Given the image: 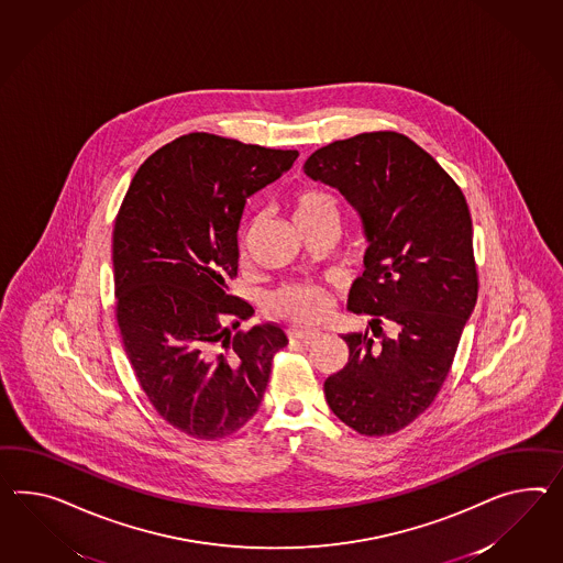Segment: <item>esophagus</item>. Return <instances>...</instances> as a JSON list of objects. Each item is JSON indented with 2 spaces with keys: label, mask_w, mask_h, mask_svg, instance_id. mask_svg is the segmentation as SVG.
<instances>
[{
  "label": "esophagus",
  "mask_w": 563,
  "mask_h": 563,
  "mask_svg": "<svg viewBox=\"0 0 563 563\" xmlns=\"http://www.w3.org/2000/svg\"><path fill=\"white\" fill-rule=\"evenodd\" d=\"M288 334L289 339H296V341H300L303 345H310L312 341L320 339V332L302 331V329H289Z\"/></svg>",
  "instance_id": "1"
}]
</instances>
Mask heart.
Here are the masks:
<instances>
[{
    "instance_id": "1",
    "label": "heart",
    "mask_w": 563,
    "mask_h": 563,
    "mask_svg": "<svg viewBox=\"0 0 563 563\" xmlns=\"http://www.w3.org/2000/svg\"><path fill=\"white\" fill-rule=\"evenodd\" d=\"M291 210L296 224L303 220L332 214L336 217V202L334 198L314 188H303L294 194ZM269 314L279 320H288L296 324H318L331 312V298L329 294L318 286L310 284H294L277 289L267 300Z\"/></svg>"
}]
</instances>
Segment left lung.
Listing matches in <instances>:
<instances>
[{
	"instance_id": "1",
	"label": "left lung",
	"mask_w": 563,
	"mask_h": 563,
	"mask_svg": "<svg viewBox=\"0 0 563 563\" xmlns=\"http://www.w3.org/2000/svg\"><path fill=\"white\" fill-rule=\"evenodd\" d=\"M303 174L345 196L369 241L349 308L372 317V336L343 334L349 361L327 377V402L360 434L396 433L434 402L476 306L470 208L451 175L394 130L322 146Z\"/></svg>"
}]
</instances>
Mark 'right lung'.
Returning a JSON list of instances; mask_svg holds the SVG:
<instances>
[{
  "label": "right lung",
  "instance_id": "right-lung-1",
  "mask_svg": "<svg viewBox=\"0 0 563 563\" xmlns=\"http://www.w3.org/2000/svg\"><path fill=\"white\" fill-rule=\"evenodd\" d=\"M298 151L191 132L139 167L114 224L115 322L163 420L194 439L236 433L260 410L284 331H238L253 306L229 294L246 198ZM232 329H228V324Z\"/></svg>",
  "mask_w": 563,
  "mask_h": 563
}]
</instances>
